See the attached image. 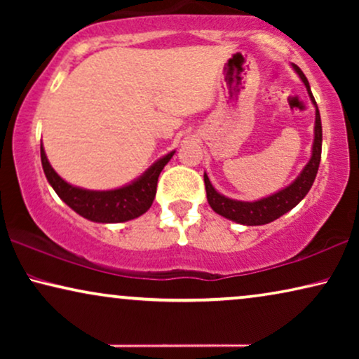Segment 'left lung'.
<instances>
[{
  "label": "left lung",
  "instance_id": "obj_1",
  "mask_svg": "<svg viewBox=\"0 0 359 359\" xmlns=\"http://www.w3.org/2000/svg\"><path fill=\"white\" fill-rule=\"evenodd\" d=\"M294 72L301 78L306 90L309 93L313 107H316V124H313V144H312V154L309 158L307 165L304 166L301 173L291 184L286 188L276 191V193L266 196L258 201H237L230 199L227 196L220 194L217 189L210 183L209 176L204 173V184L205 193H208V203L212 208L214 212H217L222 217L233 220V222L242 225H264L273 222L289 212L292 208L301 203L306 198V194L311 191L313 181H316L318 165H320L322 156V122H320V112H318L317 102L313 100L311 85H309L306 75H304L301 68L297 65H292Z\"/></svg>",
  "mask_w": 359,
  "mask_h": 359
}]
</instances>
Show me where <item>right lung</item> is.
<instances>
[{"instance_id":"add662e5","label":"right lung","mask_w":359,"mask_h":359,"mask_svg":"<svg viewBox=\"0 0 359 359\" xmlns=\"http://www.w3.org/2000/svg\"><path fill=\"white\" fill-rule=\"evenodd\" d=\"M175 155V150L156 160L144 175L130 181L129 184L121 186L116 189L93 191L80 186L67 183L48 161L46 150L41 144V160L46 178L53 191L58 194L63 203L91 222L97 224H117L140 217L154 204L156 194V183L165 165Z\"/></svg>"}]
</instances>
